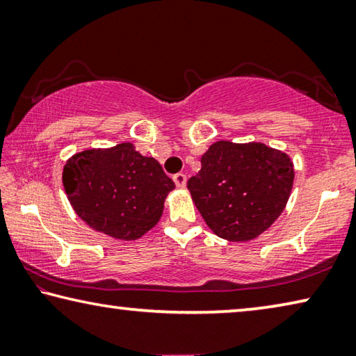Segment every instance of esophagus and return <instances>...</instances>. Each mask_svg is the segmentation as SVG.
I'll return each mask as SVG.
<instances>
[{"label":"esophagus","mask_w":356,"mask_h":356,"mask_svg":"<svg viewBox=\"0 0 356 356\" xmlns=\"http://www.w3.org/2000/svg\"><path fill=\"white\" fill-rule=\"evenodd\" d=\"M172 179H174V182H176L177 187H180V188H184L185 184H187V176H185V174H182V172H177Z\"/></svg>","instance_id":"34e87169"}]
</instances>
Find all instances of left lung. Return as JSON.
Wrapping results in <instances>:
<instances>
[{"label":"left lung","instance_id":"1","mask_svg":"<svg viewBox=\"0 0 356 356\" xmlns=\"http://www.w3.org/2000/svg\"><path fill=\"white\" fill-rule=\"evenodd\" d=\"M294 182L286 153L259 142L219 140L201 156L187 188L209 229L229 241H249L283 212Z\"/></svg>","mask_w":356,"mask_h":356}]
</instances>
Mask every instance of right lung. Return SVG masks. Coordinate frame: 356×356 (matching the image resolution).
I'll use <instances>...</instances> for the list:
<instances>
[{
	"mask_svg": "<svg viewBox=\"0 0 356 356\" xmlns=\"http://www.w3.org/2000/svg\"><path fill=\"white\" fill-rule=\"evenodd\" d=\"M63 188L76 214L116 240H137L160 220L168 193L176 188L155 158L129 142L91 148L63 166Z\"/></svg>",
	"mask_w": 356,
	"mask_h": 356,
	"instance_id": "obj_1",
	"label": "right lung"
}]
</instances>
